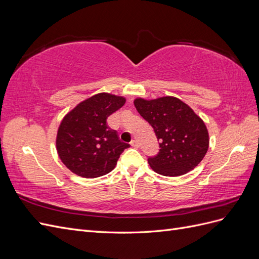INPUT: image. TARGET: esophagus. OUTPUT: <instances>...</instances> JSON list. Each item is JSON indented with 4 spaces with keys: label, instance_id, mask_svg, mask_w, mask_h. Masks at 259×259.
<instances>
[{
    "label": "esophagus",
    "instance_id": "obj_1",
    "mask_svg": "<svg viewBox=\"0 0 259 259\" xmlns=\"http://www.w3.org/2000/svg\"><path fill=\"white\" fill-rule=\"evenodd\" d=\"M131 146L134 147V148H138V147H139V144H138V142H137L136 139H133L132 142H131Z\"/></svg>",
    "mask_w": 259,
    "mask_h": 259
}]
</instances>
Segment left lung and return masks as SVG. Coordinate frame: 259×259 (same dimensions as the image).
<instances>
[{"mask_svg":"<svg viewBox=\"0 0 259 259\" xmlns=\"http://www.w3.org/2000/svg\"><path fill=\"white\" fill-rule=\"evenodd\" d=\"M134 105L160 142L158 154L148 156L155 173L174 177L198 166L207 152L209 139L204 122L189 106L170 96L154 100L137 98Z\"/></svg>","mask_w":259,"mask_h":259,"instance_id":"8db88e82","label":"left lung"}]
</instances>
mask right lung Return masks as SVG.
<instances>
[{
  "instance_id": "add662e5",
  "label": "right lung",
  "mask_w": 259,
  "mask_h": 259,
  "mask_svg": "<svg viewBox=\"0 0 259 259\" xmlns=\"http://www.w3.org/2000/svg\"><path fill=\"white\" fill-rule=\"evenodd\" d=\"M125 104V98L100 93L82 101L60 123L56 147L62 163L85 177L104 176L115 167L128 144L122 143L107 119Z\"/></svg>"
}]
</instances>
